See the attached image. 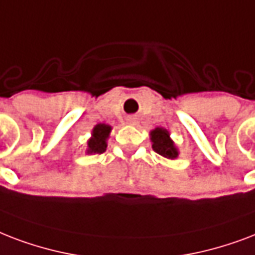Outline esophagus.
Instances as JSON below:
<instances>
[{"label":"esophagus","mask_w":255,"mask_h":255,"mask_svg":"<svg viewBox=\"0 0 255 255\" xmlns=\"http://www.w3.org/2000/svg\"><path fill=\"white\" fill-rule=\"evenodd\" d=\"M126 122L129 124V125H135L137 124V118L135 117H129L128 120H126Z\"/></svg>","instance_id":"1"}]
</instances>
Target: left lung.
Here are the masks:
<instances>
[{
    "label": "left lung",
    "instance_id": "1",
    "mask_svg": "<svg viewBox=\"0 0 255 255\" xmlns=\"http://www.w3.org/2000/svg\"><path fill=\"white\" fill-rule=\"evenodd\" d=\"M150 141L151 147L155 153H158L161 157L167 159H177L179 155L178 147L175 146L174 141L171 139L169 130L165 128H155L150 131Z\"/></svg>",
    "mask_w": 255,
    "mask_h": 255
}]
</instances>
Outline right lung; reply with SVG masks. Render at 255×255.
Segmentation results:
<instances>
[{
	"mask_svg": "<svg viewBox=\"0 0 255 255\" xmlns=\"http://www.w3.org/2000/svg\"><path fill=\"white\" fill-rule=\"evenodd\" d=\"M112 126L108 124H97L92 130V137L86 143V154H102L108 147V139L112 133Z\"/></svg>",
	"mask_w": 255,
	"mask_h": 255,
	"instance_id": "right-lung-1",
	"label": "right lung"
}]
</instances>
